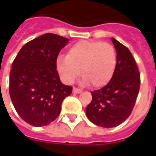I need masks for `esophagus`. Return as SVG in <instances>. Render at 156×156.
Here are the masks:
<instances>
[{"mask_svg": "<svg viewBox=\"0 0 156 156\" xmlns=\"http://www.w3.org/2000/svg\"><path fill=\"white\" fill-rule=\"evenodd\" d=\"M82 92V90L79 88H76V87H73V93L74 94H80Z\"/></svg>", "mask_w": 156, "mask_h": 156, "instance_id": "obj_1", "label": "esophagus"}]
</instances>
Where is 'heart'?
Segmentation results:
<instances>
[{
	"label": "heart",
	"mask_w": 156,
	"mask_h": 156,
	"mask_svg": "<svg viewBox=\"0 0 156 156\" xmlns=\"http://www.w3.org/2000/svg\"><path fill=\"white\" fill-rule=\"evenodd\" d=\"M116 66V53L108 43L81 41L68 50L66 57H59L57 69L65 82L71 83L80 74L83 84L101 87L112 80Z\"/></svg>",
	"instance_id": "1"
}]
</instances>
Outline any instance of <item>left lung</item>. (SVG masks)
<instances>
[{
  "instance_id": "1",
  "label": "left lung",
  "mask_w": 156,
  "mask_h": 156,
  "mask_svg": "<svg viewBox=\"0 0 156 156\" xmlns=\"http://www.w3.org/2000/svg\"><path fill=\"white\" fill-rule=\"evenodd\" d=\"M116 51V66L111 80L104 87L91 91L92 101L87 116L101 127L117 126L131 114L140 90V77L134 58L120 42L112 38Z\"/></svg>"
}]
</instances>
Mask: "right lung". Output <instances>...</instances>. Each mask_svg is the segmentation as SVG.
I'll list each match as a JSON object with an SVG mask.
<instances>
[{
  "mask_svg": "<svg viewBox=\"0 0 156 156\" xmlns=\"http://www.w3.org/2000/svg\"><path fill=\"white\" fill-rule=\"evenodd\" d=\"M69 39L45 34L27 43L13 61L9 94L22 119L34 126L49 124L58 116L73 87L60 81L57 58Z\"/></svg>",
  "mask_w": 156,
  "mask_h": 156,
  "instance_id": "add662e5",
  "label": "right lung"
}]
</instances>
